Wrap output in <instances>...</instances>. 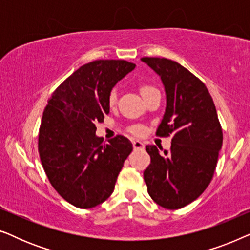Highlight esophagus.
<instances>
[{"label":"esophagus","instance_id":"34e87169","mask_svg":"<svg viewBox=\"0 0 250 250\" xmlns=\"http://www.w3.org/2000/svg\"><path fill=\"white\" fill-rule=\"evenodd\" d=\"M133 148H134V150L145 149V145H143L141 141H139V140H134V141H133Z\"/></svg>","mask_w":250,"mask_h":250}]
</instances>
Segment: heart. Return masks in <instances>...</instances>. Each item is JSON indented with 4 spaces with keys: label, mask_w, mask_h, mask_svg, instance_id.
I'll return each instance as SVG.
<instances>
[{
    "label": "heart",
    "mask_w": 250,
    "mask_h": 250,
    "mask_svg": "<svg viewBox=\"0 0 250 250\" xmlns=\"http://www.w3.org/2000/svg\"><path fill=\"white\" fill-rule=\"evenodd\" d=\"M151 90H153V87L149 86V85H142V86L140 87V91H141V94H145V93H146V92H149V91H151ZM116 100H117V97H116V93H115V92H111L110 95H109V99H108L109 104L114 105V104H116ZM132 132L134 133V134H140V133L142 132V128L139 127V126H135V127L132 128Z\"/></svg>",
    "instance_id": "1"
}]
</instances>
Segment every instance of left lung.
<instances>
[{"label":"left lung","mask_w":250,"mask_h":250,"mask_svg":"<svg viewBox=\"0 0 250 250\" xmlns=\"http://www.w3.org/2000/svg\"><path fill=\"white\" fill-rule=\"evenodd\" d=\"M160 77L166 109L157 135H173L169 151L146 146L151 163L143 173L148 193L166 209L196 200L214 175L223 133L207 87L193 74L165 58H142Z\"/></svg>","instance_id":"obj_1"}]
</instances>
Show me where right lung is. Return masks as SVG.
<instances>
[{"label": "right lung", "mask_w": 250, "mask_h": 250, "mask_svg": "<svg viewBox=\"0 0 250 250\" xmlns=\"http://www.w3.org/2000/svg\"><path fill=\"white\" fill-rule=\"evenodd\" d=\"M135 68L125 60H95L70 75L47 101L39 135V152L47 179L57 192L78 208L107 200L131 141L119 135L104 143L95 123L110 111L109 95Z\"/></svg>", "instance_id": "right-lung-1"}]
</instances>
